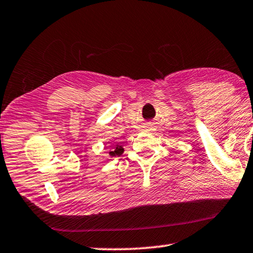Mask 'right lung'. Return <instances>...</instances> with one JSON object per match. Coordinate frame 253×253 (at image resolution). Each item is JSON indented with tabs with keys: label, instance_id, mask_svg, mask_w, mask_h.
Segmentation results:
<instances>
[{
	"label": "right lung",
	"instance_id": "1",
	"mask_svg": "<svg viewBox=\"0 0 253 253\" xmlns=\"http://www.w3.org/2000/svg\"><path fill=\"white\" fill-rule=\"evenodd\" d=\"M107 148V147H105ZM124 149L122 148V146L120 143H117L115 146H111L109 147V151H107V154H109L110 158H114V157H118V156H121L123 154Z\"/></svg>",
	"mask_w": 253,
	"mask_h": 253
}]
</instances>
